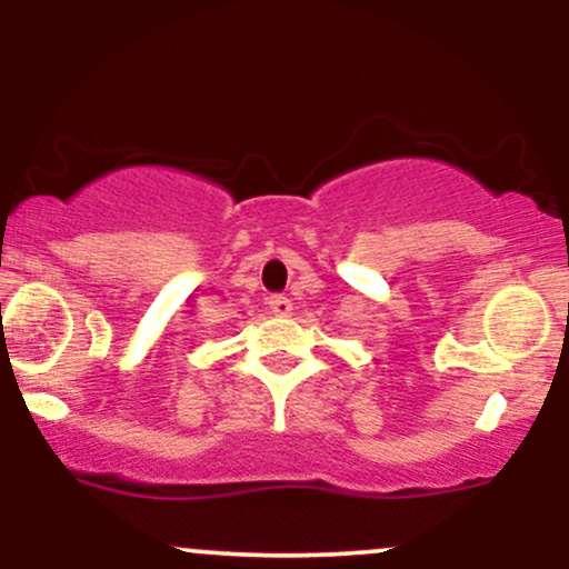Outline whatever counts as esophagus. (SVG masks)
I'll return each mask as SVG.
<instances>
[{
    "label": "esophagus",
    "mask_w": 569,
    "mask_h": 569,
    "mask_svg": "<svg viewBox=\"0 0 569 569\" xmlns=\"http://www.w3.org/2000/svg\"><path fill=\"white\" fill-rule=\"evenodd\" d=\"M270 312L276 318H289L291 312H293V305H291V299L289 297H270Z\"/></svg>",
    "instance_id": "obj_1"
}]
</instances>
